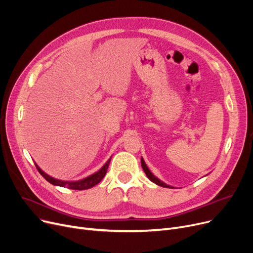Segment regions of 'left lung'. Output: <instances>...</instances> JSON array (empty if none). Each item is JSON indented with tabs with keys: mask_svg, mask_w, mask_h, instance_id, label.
<instances>
[{
	"mask_svg": "<svg viewBox=\"0 0 253 253\" xmlns=\"http://www.w3.org/2000/svg\"><path fill=\"white\" fill-rule=\"evenodd\" d=\"M141 166H142V169H143V171L145 172V174H147V176L149 177V179H150L151 181H153L154 183H156V184H158V185H160V187H163V188H169V189H173V188H172V187H170V185H167L166 183L162 182L160 179H158L156 176H154V175H153V173H152V172L149 170V168H148L147 164L144 163V161H143V159H142V158H141Z\"/></svg>",
	"mask_w": 253,
	"mask_h": 253,
	"instance_id": "obj_1",
	"label": "left lung"
}]
</instances>
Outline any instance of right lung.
<instances>
[{
  "label": "right lung",
  "instance_id": "1",
  "mask_svg": "<svg viewBox=\"0 0 253 253\" xmlns=\"http://www.w3.org/2000/svg\"><path fill=\"white\" fill-rule=\"evenodd\" d=\"M110 162H111V159H109L108 162H106L103 165V167L100 170H98L96 173L92 174L89 177H86V178H84L82 180H79V181H62V180L55 179V178H53V177L47 175L45 172H43V170H41V169L38 167L37 164H35V165H36L38 171L40 172V174H41L50 183L54 184V185H59V187H65V185H66V187H68L69 189L82 191V190H87V189H90L92 187H94L95 184H97L103 178V176L106 173V171H108Z\"/></svg>",
  "mask_w": 253,
  "mask_h": 253
}]
</instances>
